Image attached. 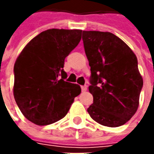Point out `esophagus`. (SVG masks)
<instances>
[{
	"label": "esophagus",
	"mask_w": 154,
	"mask_h": 154,
	"mask_svg": "<svg viewBox=\"0 0 154 154\" xmlns=\"http://www.w3.org/2000/svg\"><path fill=\"white\" fill-rule=\"evenodd\" d=\"M86 90H87V86H81V91H82V92H86Z\"/></svg>",
	"instance_id": "1"
}]
</instances>
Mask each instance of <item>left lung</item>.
Instances as JSON below:
<instances>
[{
  "mask_svg": "<svg viewBox=\"0 0 154 154\" xmlns=\"http://www.w3.org/2000/svg\"><path fill=\"white\" fill-rule=\"evenodd\" d=\"M82 40L91 67L89 92L93 97L87 111L101 125L122 126L139 106L143 80L137 57L113 33L83 31Z\"/></svg>",
  "mask_w": 154,
  "mask_h": 154,
  "instance_id": "1",
  "label": "left lung"
}]
</instances>
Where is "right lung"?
Masks as SVG:
<instances>
[{"label":"right lung","instance_id":"obj_1","mask_svg":"<svg viewBox=\"0 0 154 154\" xmlns=\"http://www.w3.org/2000/svg\"><path fill=\"white\" fill-rule=\"evenodd\" d=\"M81 30L49 29L32 38L14 68V96L25 117L45 126L67 115L80 86L65 81V58L78 45Z\"/></svg>","mask_w":154,"mask_h":154}]
</instances>
